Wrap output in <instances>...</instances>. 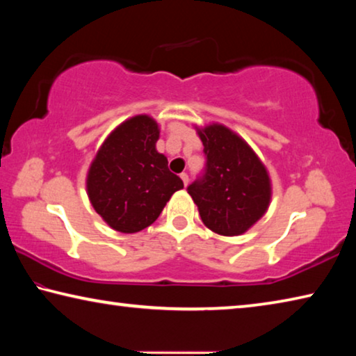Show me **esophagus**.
Instances as JSON below:
<instances>
[{"instance_id":"34e87169","label":"esophagus","mask_w":356,"mask_h":356,"mask_svg":"<svg viewBox=\"0 0 356 356\" xmlns=\"http://www.w3.org/2000/svg\"><path fill=\"white\" fill-rule=\"evenodd\" d=\"M180 179L184 180V185H185V186L188 185V174H186V172H182V174H180Z\"/></svg>"}]
</instances>
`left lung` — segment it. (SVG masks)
<instances>
[{"instance_id": "1", "label": "left lung", "mask_w": 356, "mask_h": 356, "mask_svg": "<svg viewBox=\"0 0 356 356\" xmlns=\"http://www.w3.org/2000/svg\"><path fill=\"white\" fill-rule=\"evenodd\" d=\"M207 155L206 174L188 195L210 231L242 236L262 218L272 201V179L252 147L226 125L195 127Z\"/></svg>"}]
</instances>
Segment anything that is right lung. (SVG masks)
<instances>
[{
    "instance_id": "right-lung-1",
    "label": "right lung",
    "mask_w": 356,
    "mask_h": 356,
    "mask_svg": "<svg viewBox=\"0 0 356 356\" xmlns=\"http://www.w3.org/2000/svg\"><path fill=\"white\" fill-rule=\"evenodd\" d=\"M160 127L149 114L124 120L102 143L86 176V193L114 231L135 234L159 218L166 202L184 188L156 150Z\"/></svg>"
}]
</instances>
